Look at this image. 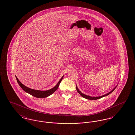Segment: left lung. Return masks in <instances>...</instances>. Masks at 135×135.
Instances as JSON below:
<instances>
[{"mask_svg":"<svg viewBox=\"0 0 135 135\" xmlns=\"http://www.w3.org/2000/svg\"><path fill=\"white\" fill-rule=\"evenodd\" d=\"M76 90H77V92L81 96L83 97H84V98H85V99H89V100H97V99H100V98H102L103 97L106 96H107V95H109L110 94H111L114 90L115 89L116 87L114 88V89H113V90H112L111 91H110L109 93H108V94H106V95H103V96H102L100 97H91L89 96H87V95H84V94H83V93H81V91L79 90H78V89L77 88V86H76Z\"/></svg>","mask_w":135,"mask_h":135,"instance_id":"8db88e82","label":"left lung"}]
</instances>
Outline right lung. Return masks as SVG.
<instances>
[{
    "instance_id": "add662e5",
    "label": "right lung",
    "mask_w": 135,
    "mask_h": 135,
    "mask_svg": "<svg viewBox=\"0 0 135 135\" xmlns=\"http://www.w3.org/2000/svg\"><path fill=\"white\" fill-rule=\"evenodd\" d=\"M63 78V76L61 78V79L58 82L57 84L54 88H53L52 89H51V90H44V91L39 90H33L31 89H30V88L27 87L25 85H24V84H22L17 77H16V79L18 81V83L19 84L20 87L25 91H26L27 93H28V94L31 95L32 96L35 97L39 98H45V97L50 96L51 95L53 94L56 90L58 89L59 84H60V83L61 82V81L62 80Z\"/></svg>"
}]
</instances>
